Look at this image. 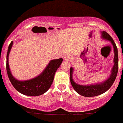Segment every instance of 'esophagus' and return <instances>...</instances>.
<instances>
[{
	"instance_id": "1",
	"label": "esophagus",
	"mask_w": 123,
	"mask_h": 123,
	"mask_svg": "<svg viewBox=\"0 0 123 123\" xmlns=\"http://www.w3.org/2000/svg\"><path fill=\"white\" fill-rule=\"evenodd\" d=\"M64 61L66 62H69V61H71L72 59V56H70V55H66L64 57Z\"/></svg>"
}]
</instances>
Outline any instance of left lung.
I'll return each mask as SVG.
<instances>
[{
  "instance_id": "1",
  "label": "left lung",
  "mask_w": 123,
  "mask_h": 123,
  "mask_svg": "<svg viewBox=\"0 0 123 123\" xmlns=\"http://www.w3.org/2000/svg\"><path fill=\"white\" fill-rule=\"evenodd\" d=\"M101 38L106 41H108L111 43L113 46V51H114V59L111 70L110 71V76L106 80L103 82L96 83V84H88V85H81L75 82L73 79L74 68L71 67L70 69V81L74 89L82 96L85 97H95L100 95L103 93L106 92L109 88L111 87V85L116 79V75L118 70V48L116 47L115 41L113 38L105 31H101Z\"/></svg>"
}]
</instances>
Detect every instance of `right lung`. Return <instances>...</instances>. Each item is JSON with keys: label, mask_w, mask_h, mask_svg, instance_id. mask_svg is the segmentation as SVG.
Listing matches in <instances>:
<instances>
[{"label": "right lung", "mask_w": 123, "mask_h": 123, "mask_svg": "<svg viewBox=\"0 0 123 123\" xmlns=\"http://www.w3.org/2000/svg\"><path fill=\"white\" fill-rule=\"evenodd\" d=\"M13 44V41H12L8 46L6 64L8 77L13 86L17 91L25 95L36 97L46 92L52 85L55 72L60 67L63 59L59 58L50 61L45 69L38 76L29 80H19L12 75L8 63V55L12 48Z\"/></svg>", "instance_id": "1"}]
</instances>
